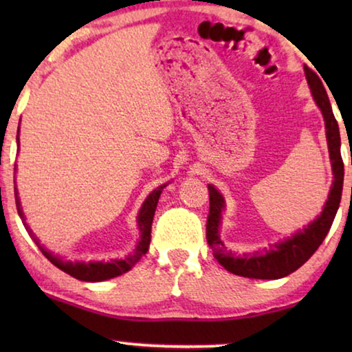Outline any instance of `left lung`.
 <instances>
[{"mask_svg":"<svg viewBox=\"0 0 352 352\" xmlns=\"http://www.w3.org/2000/svg\"><path fill=\"white\" fill-rule=\"evenodd\" d=\"M307 85H309L312 98H314L317 107L320 109L325 122V136L329 144V153L331 162V171H333V182H331L329 199H327L324 210L317 218L305 228L292 235L271 245L269 248L258 250L253 253L237 254L226 247L219 237V228L223 223V211L226 210L224 197L214 186L208 184L210 192V214L206 221V240L213 250L214 258L226 271L248 278H274L287 277L288 274L295 272L301 267L316 250L324 242L325 235L329 234L333 223L336 211H338L341 192H343L344 179V165L341 160V139L340 128L336 123L333 110H331L329 96L317 74L305 67Z\"/></svg>","mask_w":352,"mask_h":352,"instance_id":"obj_1","label":"left lung"}]
</instances>
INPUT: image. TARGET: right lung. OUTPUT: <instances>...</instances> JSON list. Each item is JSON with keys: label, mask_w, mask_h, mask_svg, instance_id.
Segmentation results:
<instances>
[{"label": "right lung", "mask_w": 352, "mask_h": 352, "mask_svg": "<svg viewBox=\"0 0 352 352\" xmlns=\"http://www.w3.org/2000/svg\"><path fill=\"white\" fill-rule=\"evenodd\" d=\"M17 147H19V131H17ZM16 170V168H14ZM16 182V181H14ZM168 184L158 186L155 190H152L151 194L147 195V199L144 200V204L139 210L138 214V228L139 232H141V237H139V242L134 248V252L128 256H124L123 259H110V261H67V259L57 256V254L51 253L50 250H46L45 247H41L40 242H38L35 234L32 232V229L28 228L25 223V216H23L22 206H21V199H19V192L17 187H14V194H16V206L19 211V216H21L23 226H25L27 232L30 234V237L35 240V243L38 245V248L41 250V253L50 259V261L54 264L56 267H59L60 271H64L69 274V276L78 278V280L83 282H102V280H109V278L118 277L122 274L128 272L134 264H136L139 259H141L144 254L147 253L148 245H151V230H152V221H153V214H155V208L158 204V199H160V194L163 190V187H166Z\"/></svg>", "instance_id": "1"}]
</instances>
